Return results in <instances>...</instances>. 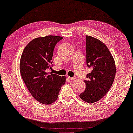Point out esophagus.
I'll return each mask as SVG.
<instances>
[{
    "label": "esophagus",
    "mask_w": 133,
    "mask_h": 133,
    "mask_svg": "<svg viewBox=\"0 0 133 133\" xmlns=\"http://www.w3.org/2000/svg\"><path fill=\"white\" fill-rule=\"evenodd\" d=\"M69 79L70 80V81H73V80L75 79V77H68Z\"/></svg>",
    "instance_id": "esophagus-1"
}]
</instances>
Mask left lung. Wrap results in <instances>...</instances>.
Segmentation results:
<instances>
[{
  "instance_id": "8db88e82",
  "label": "left lung",
  "mask_w": 133,
  "mask_h": 133,
  "mask_svg": "<svg viewBox=\"0 0 133 133\" xmlns=\"http://www.w3.org/2000/svg\"><path fill=\"white\" fill-rule=\"evenodd\" d=\"M86 64L91 72L86 75L85 90L79 96L86 102L94 103L102 98L112 86L115 63L108 47L94 37L86 36Z\"/></svg>"
}]
</instances>
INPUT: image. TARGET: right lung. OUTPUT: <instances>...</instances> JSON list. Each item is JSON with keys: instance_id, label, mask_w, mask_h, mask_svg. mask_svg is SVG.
Masks as SVG:
<instances>
[{"instance_id": "right-lung-1", "label": "right lung", "mask_w": 133, "mask_h": 133, "mask_svg": "<svg viewBox=\"0 0 133 133\" xmlns=\"http://www.w3.org/2000/svg\"><path fill=\"white\" fill-rule=\"evenodd\" d=\"M62 37L48 35L32 39L25 47L20 60V73L25 85L35 99L48 105L57 99L66 77L52 72L54 47Z\"/></svg>"}]
</instances>
